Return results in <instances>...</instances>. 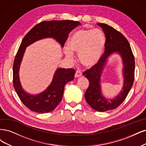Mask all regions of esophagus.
<instances>
[{
  "instance_id": "34e87169",
  "label": "esophagus",
  "mask_w": 146,
  "mask_h": 146,
  "mask_svg": "<svg viewBox=\"0 0 146 146\" xmlns=\"http://www.w3.org/2000/svg\"><path fill=\"white\" fill-rule=\"evenodd\" d=\"M82 76V73L79 70H76V73L74 74V77L75 78H79Z\"/></svg>"
}]
</instances>
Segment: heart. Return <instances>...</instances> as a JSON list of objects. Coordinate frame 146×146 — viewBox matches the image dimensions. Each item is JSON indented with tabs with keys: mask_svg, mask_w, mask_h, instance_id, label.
Segmentation results:
<instances>
[{
	"mask_svg": "<svg viewBox=\"0 0 146 146\" xmlns=\"http://www.w3.org/2000/svg\"><path fill=\"white\" fill-rule=\"evenodd\" d=\"M105 42L104 33L100 29L79 30L69 37L65 54L69 59L73 58L72 53L78 54L80 63L90 68L100 61L105 48Z\"/></svg>",
	"mask_w": 146,
	"mask_h": 146,
	"instance_id": "obj_1",
	"label": "heart"
}]
</instances>
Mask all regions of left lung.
I'll list each match as a JSON object with an SVG mask.
<instances>
[{
  "instance_id": "8db88e82",
  "label": "left lung",
  "mask_w": 146,
  "mask_h": 146,
  "mask_svg": "<svg viewBox=\"0 0 146 146\" xmlns=\"http://www.w3.org/2000/svg\"><path fill=\"white\" fill-rule=\"evenodd\" d=\"M106 36L105 51L99 62L86 70L83 74L89 81V86L85 93L87 102L93 109L98 111H106L115 109L123 102L133 86L135 78V58L129 42L119 31L106 23H98ZM117 52L123 59L125 81L119 95L109 102L101 94L100 87V76L108 56Z\"/></svg>"
}]
</instances>
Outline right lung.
I'll return each instance as SVG.
<instances>
[{
  "label": "right lung",
  "instance_id": "1",
  "mask_svg": "<svg viewBox=\"0 0 146 146\" xmlns=\"http://www.w3.org/2000/svg\"><path fill=\"white\" fill-rule=\"evenodd\" d=\"M80 24L78 21L70 20L43 21L36 25L23 37L14 60L13 86L21 101L30 110L44 113L55 109L62 100L65 85L73 80L75 70L73 68L57 69L52 82L46 90L36 96L29 95L23 91L19 78L20 64L26 47L46 37H53L63 46L70 32Z\"/></svg>",
  "mask_w": 146,
  "mask_h": 146
}]
</instances>
